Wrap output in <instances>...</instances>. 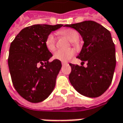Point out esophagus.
Returning a JSON list of instances; mask_svg holds the SVG:
<instances>
[{"mask_svg": "<svg viewBox=\"0 0 123 123\" xmlns=\"http://www.w3.org/2000/svg\"><path fill=\"white\" fill-rule=\"evenodd\" d=\"M68 62H62V65H67Z\"/></svg>", "mask_w": 123, "mask_h": 123, "instance_id": "esophagus-1", "label": "esophagus"}]
</instances>
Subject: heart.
Here are the masks:
<instances>
[{
	"instance_id": "heart-1",
	"label": "heart",
	"mask_w": 123,
	"mask_h": 123,
	"mask_svg": "<svg viewBox=\"0 0 123 123\" xmlns=\"http://www.w3.org/2000/svg\"><path fill=\"white\" fill-rule=\"evenodd\" d=\"M58 34L67 37L70 41H72V44L77 46L79 45L78 39L79 34L77 31L73 29H64L58 31ZM45 44L46 48L50 51L55 50V38L53 34H50L46 39ZM75 54V51L73 49H65V50H56L53 54V58L55 59L59 60L61 61H68L71 59Z\"/></svg>"
}]
</instances>
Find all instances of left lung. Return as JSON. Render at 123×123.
<instances>
[{"instance_id":"obj_1","label":"left lung","mask_w":123,"mask_h":123,"mask_svg":"<svg viewBox=\"0 0 123 123\" xmlns=\"http://www.w3.org/2000/svg\"><path fill=\"white\" fill-rule=\"evenodd\" d=\"M76 29L82 36L84 45L77 58L82 65L70 64L69 80L80 94L95 98L102 95L111 84L116 64L115 44L110 31L94 21L66 25Z\"/></svg>"}]
</instances>
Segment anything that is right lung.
<instances>
[{"instance_id": "1", "label": "right lung", "mask_w": 123, "mask_h": 123, "mask_svg": "<svg viewBox=\"0 0 123 123\" xmlns=\"http://www.w3.org/2000/svg\"><path fill=\"white\" fill-rule=\"evenodd\" d=\"M62 25H34L20 31L10 44L8 67L13 86L22 98L31 103L45 100L53 92L61 62H49L52 54L45 41Z\"/></svg>"}]
</instances>
